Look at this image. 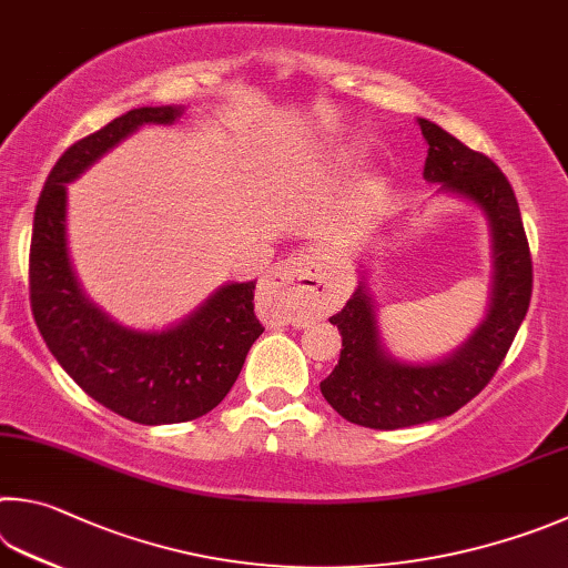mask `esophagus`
<instances>
[{
  "instance_id": "34e87169",
  "label": "esophagus",
  "mask_w": 568,
  "mask_h": 568,
  "mask_svg": "<svg viewBox=\"0 0 568 568\" xmlns=\"http://www.w3.org/2000/svg\"><path fill=\"white\" fill-rule=\"evenodd\" d=\"M262 300L282 314L316 312L332 302L334 286L326 282L322 264L314 254H292L276 264L258 284Z\"/></svg>"
}]
</instances>
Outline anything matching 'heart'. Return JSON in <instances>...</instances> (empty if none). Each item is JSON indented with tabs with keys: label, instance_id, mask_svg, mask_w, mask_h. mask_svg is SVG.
Masks as SVG:
<instances>
[{
	"label": "heart",
	"instance_id": "heart-1",
	"mask_svg": "<svg viewBox=\"0 0 568 568\" xmlns=\"http://www.w3.org/2000/svg\"><path fill=\"white\" fill-rule=\"evenodd\" d=\"M346 159H349V154H344V156H342V162H346Z\"/></svg>",
	"mask_w": 568,
	"mask_h": 568
}]
</instances>
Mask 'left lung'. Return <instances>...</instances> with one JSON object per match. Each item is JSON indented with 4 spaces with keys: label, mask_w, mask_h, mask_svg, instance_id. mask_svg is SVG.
I'll return each mask as SVG.
<instances>
[{
    "label": "left lung",
    "mask_w": 568,
    "mask_h": 568,
    "mask_svg": "<svg viewBox=\"0 0 568 568\" xmlns=\"http://www.w3.org/2000/svg\"><path fill=\"white\" fill-rule=\"evenodd\" d=\"M419 126L429 144L426 182L469 199L489 219L491 304L479 329L446 359L404 364L384 352L374 302L359 284L344 310L329 320L342 334V356L322 382V394L346 422L369 429H404L469 404L494 379L531 302V252L509 179L489 156L462 144L439 124L419 119Z\"/></svg>",
    "instance_id": "obj_1"
}]
</instances>
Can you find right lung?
<instances>
[{
    "instance_id": "add662e5",
    "label": "right lung",
    "mask_w": 568,
    "mask_h": 568,
    "mask_svg": "<svg viewBox=\"0 0 568 568\" xmlns=\"http://www.w3.org/2000/svg\"><path fill=\"white\" fill-rule=\"evenodd\" d=\"M184 106H139L79 139L57 159L34 209L29 302L49 352L106 409L156 426L199 419L232 389L264 332L256 282L226 284L164 332H134L87 300L67 252V184L142 124H172Z\"/></svg>"
}]
</instances>
